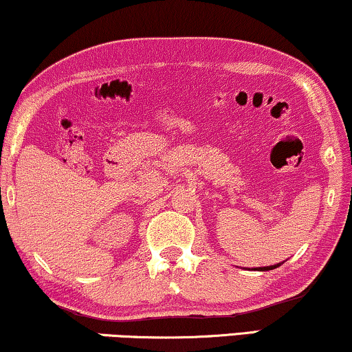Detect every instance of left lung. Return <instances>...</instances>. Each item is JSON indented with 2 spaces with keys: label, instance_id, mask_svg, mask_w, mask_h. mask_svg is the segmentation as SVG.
<instances>
[{
  "label": "left lung",
  "instance_id": "obj_1",
  "mask_svg": "<svg viewBox=\"0 0 352 352\" xmlns=\"http://www.w3.org/2000/svg\"><path fill=\"white\" fill-rule=\"evenodd\" d=\"M277 266L279 265H274V266H266V268H260L261 271H270V270H274V268H277Z\"/></svg>",
  "mask_w": 352,
  "mask_h": 352
}]
</instances>
